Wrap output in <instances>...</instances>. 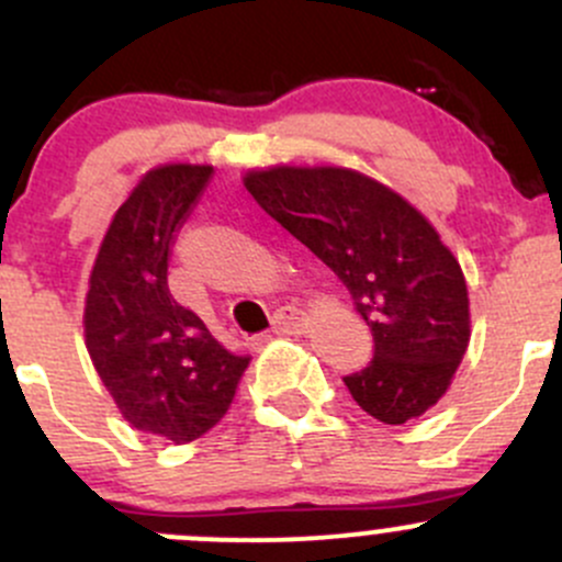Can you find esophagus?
Returning a JSON list of instances; mask_svg holds the SVG:
<instances>
[{
  "label": "esophagus",
  "mask_w": 562,
  "mask_h": 562,
  "mask_svg": "<svg viewBox=\"0 0 562 562\" xmlns=\"http://www.w3.org/2000/svg\"><path fill=\"white\" fill-rule=\"evenodd\" d=\"M305 329V316L303 311H297L294 305H281L273 314V333L276 335H294Z\"/></svg>",
  "instance_id": "34e87169"
}]
</instances>
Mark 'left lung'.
Listing matches in <instances>:
<instances>
[{
	"label": "left lung",
	"mask_w": 562,
	"mask_h": 562,
	"mask_svg": "<svg viewBox=\"0 0 562 562\" xmlns=\"http://www.w3.org/2000/svg\"><path fill=\"white\" fill-rule=\"evenodd\" d=\"M246 189L338 276L373 333V360L344 375L384 425L436 406L471 338L460 262L401 194L344 167H270Z\"/></svg>",
	"instance_id": "left-lung-1"
}]
</instances>
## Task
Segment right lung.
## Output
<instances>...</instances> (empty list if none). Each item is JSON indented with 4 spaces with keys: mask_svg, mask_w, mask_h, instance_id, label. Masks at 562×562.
I'll use <instances>...</instances> for the list:
<instances>
[{
    "mask_svg": "<svg viewBox=\"0 0 562 562\" xmlns=\"http://www.w3.org/2000/svg\"><path fill=\"white\" fill-rule=\"evenodd\" d=\"M211 178L213 167L196 165L148 172L110 222L86 294V346L115 406L176 443L227 414L248 368L167 286L172 246Z\"/></svg>",
    "mask_w": 562,
    "mask_h": 562,
    "instance_id": "right-lung-1",
    "label": "right lung"
}]
</instances>
